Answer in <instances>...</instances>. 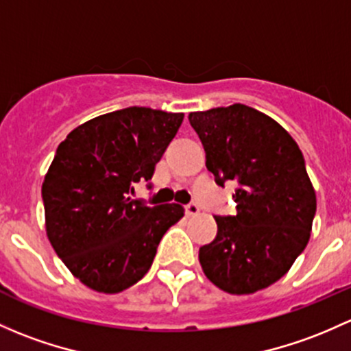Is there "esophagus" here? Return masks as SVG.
Here are the masks:
<instances>
[{"label": "esophagus", "instance_id": "esophagus-1", "mask_svg": "<svg viewBox=\"0 0 351 351\" xmlns=\"http://www.w3.org/2000/svg\"><path fill=\"white\" fill-rule=\"evenodd\" d=\"M198 213H200V206L195 204V202H191V204L186 205V215L188 217H195V215H198Z\"/></svg>", "mask_w": 351, "mask_h": 351}]
</instances>
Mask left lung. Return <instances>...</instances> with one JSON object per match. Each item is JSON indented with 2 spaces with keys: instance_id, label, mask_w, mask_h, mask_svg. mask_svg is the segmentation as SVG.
<instances>
[{
  "instance_id": "obj_1",
  "label": "left lung",
  "mask_w": 351,
  "mask_h": 351,
  "mask_svg": "<svg viewBox=\"0 0 351 351\" xmlns=\"http://www.w3.org/2000/svg\"><path fill=\"white\" fill-rule=\"evenodd\" d=\"M215 182H237V213L215 217L200 247L205 276L230 294H252L282 278L309 241L316 193L304 158L272 117L243 104L190 112Z\"/></svg>"
}]
</instances>
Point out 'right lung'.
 I'll use <instances>...</instances> for the list:
<instances>
[{
    "mask_svg": "<svg viewBox=\"0 0 351 351\" xmlns=\"http://www.w3.org/2000/svg\"><path fill=\"white\" fill-rule=\"evenodd\" d=\"M183 112L126 108L69 132L42 185L47 237L69 271L97 293L116 294L145 278L158 243L185 213L129 197L153 178Z\"/></svg>",
    "mask_w": 351,
    "mask_h": 351,
    "instance_id": "add662e5",
    "label": "right lung"
}]
</instances>
